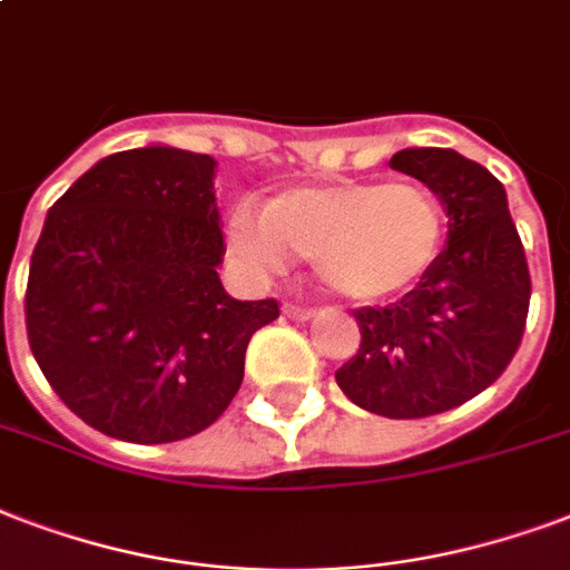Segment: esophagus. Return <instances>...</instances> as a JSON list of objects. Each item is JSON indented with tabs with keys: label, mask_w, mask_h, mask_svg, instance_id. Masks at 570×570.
<instances>
[{
	"label": "esophagus",
	"mask_w": 570,
	"mask_h": 570,
	"mask_svg": "<svg viewBox=\"0 0 570 570\" xmlns=\"http://www.w3.org/2000/svg\"><path fill=\"white\" fill-rule=\"evenodd\" d=\"M284 316H289V320H311L314 316V311L311 307H298V304H284Z\"/></svg>",
	"instance_id": "1"
}]
</instances>
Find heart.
I'll return each instance as SVG.
<instances>
[{
	"instance_id": "obj_1",
	"label": "heart",
	"mask_w": 570,
	"mask_h": 570,
	"mask_svg": "<svg viewBox=\"0 0 570 570\" xmlns=\"http://www.w3.org/2000/svg\"><path fill=\"white\" fill-rule=\"evenodd\" d=\"M229 254L247 275H281L311 259L316 277L346 302L373 304L403 293L440 256L445 208L415 179H337L286 188L263 212L236 206Z\"/></svg>"
}]
</instances>
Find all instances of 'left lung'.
<instances>
[{
	"instance_id": "left-lung-1",
	"label": "left lung",
	"mask_w": 570,
	"mask_h": 570,
	"mask_svg": "<svg viewBox=\"0 0 570 570\" xmlns=\"http://www.w3.org/2000/svg\"><path fill=\"white\" fill-rule=\"evenodd\" d=\"M436 190L449 238L401 302L355 311L358 353L334 373L341 391L385 419L449 412L493 385L529 314V266L502 181L454 149L415 146L389 160Z\"/></svg>"
}]
</instances>
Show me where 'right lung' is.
<instances>
[{
  "label": "right lung",
  "instance_id": "right-lung-1",
  "mask_svg": "<svg viewBox=\"0 0 570 570\" xmlns=\"http://www.w3.org/2000/svg\"><path fill=\"white\" fill-rule=\"evenodd\" d=\"M212 155L142 146L86 169L47 212L26 332L65 406L112 440L160 445L206 430L236 397L247 343L277 302H238Z\"/></svg>",
  "mask_w": 570,
  "mask_h": 570
}]
</instances>
